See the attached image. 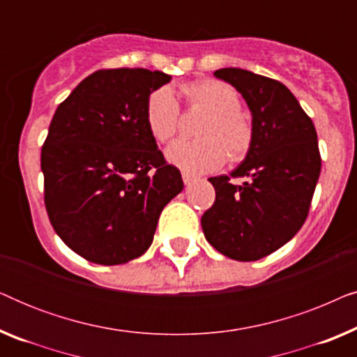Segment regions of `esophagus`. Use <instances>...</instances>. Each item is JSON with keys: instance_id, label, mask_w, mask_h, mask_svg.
<instances>
[{"instance_id": "obj_1", "label": "esophagus", "mask_w": 357, "mask_h": 357, "mask_svg": "<svg viewBox=\"0 0 357 357\" xmlns=\"http://www.w3.org/2000/svg\"><path fill=\"white\" fill-rule=\"evenodd\" d=\"M182 180H183L185 185H190L192 182H195V180H197V177H195V175H192V174H188V172H183Z\"/></svg>"}]
</instances>
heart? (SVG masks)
<instances>
[{"instance_id": "1", "label": "heart", "mask_w": 357, "mask_h": 357, "mask_svg": "<svg viewBox=\"0 0 357 357\" xmlns=\"http://www.w3.org/2000/svg\"><path fill=\"white\" fill-rule=\"evenodd\" d=\"M182 92L192 110L208 112V119L199 126L202 139H177L165 151L170 164L185 172H213L226 162L232 164L245 158L252 148L253 126L241 112V96L216 79H203L182 86ZM146 126L159 143H167L178 131L180 107L167 87L154 91L144 109Z\"/></svg>"}]
</instances>
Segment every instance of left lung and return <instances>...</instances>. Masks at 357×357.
Returning <instances> with one entry per match:
<instances>
[{
    "label": "left lung",
    "mask_w": 357,
    "mask_h": 357,
    "mask_svg": "<svg viewBox=\"0 0 357 357\" xmlns=\"http://www.w3.org/2000/svg\"><path fill=\"white\" fill-rule=\"evenodd\" d=\"M214 76L241 92L252 112L253 141L231 174L211 177L216 199L204 211L206 241L232 260L255 261L299 232L309 214L321 169L314 121L282 82L241 68Z\"/></svg>",
    "instance_id": "obj_1"
}]
</instances>
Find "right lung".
I'll return each mask as SVG.
<instances>
[{"label": "right lung", "instance_id": "1", "mask_svg": "<svg viewBox=\"0 0 357 357\" xmlns=\"http://www.w3.org/2000/svg\"><path fill=\"white\" fill-rule=\"evenodd\" d=\"M172 76L99 70L58 105L40 165L53 229L86 260L121 265L148 250L159 214L183 190L146 126L151 92Z\"/></svg>", "mask_w": 357, "mask_h": 357}]
</instances>
